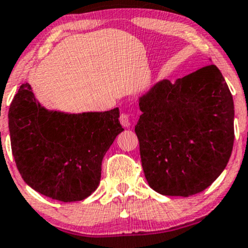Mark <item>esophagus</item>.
Wrapping results in <instances>:
<instances>
[{
	"label": "esophagus",
	"mask_w": 248,
	"mask_h": 248,
	"mask_svg": "<svg viewBox=\"0 0 248 248\" xmlns=\"http://www.w3.org/2000/svg\"><path fill=\"white\" fill-rule=\"evenodd\" d=\"M120 122H121V124L124 127H129L130 126V119H129L128 114L122 113L121 115H120Z\"/></svg>",
	"instance_id": "34e87169"
}]
</instances>
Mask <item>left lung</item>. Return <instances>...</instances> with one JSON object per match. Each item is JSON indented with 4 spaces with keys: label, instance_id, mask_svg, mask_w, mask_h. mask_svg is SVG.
Returning a JSON list of instances; mask_svg holds the SVG:
<instances>
[{
    "label": "left lung",
    "instance_id": "1",
    "mask_svg": "<svg viewBox=\"0 0 248 248\" xmlns=\"http://www.w3.org/2000/svg\"><path fill=\"white\" fill-rule=\"evenodd\" d=\"M135 126L149 186L170 197H190L225 170L234 142V103L224 76L206 66L162 80L139 99Z\"/></svg>",
    "mask_w": 248,
    "mask_h": 248
}]
</instances>
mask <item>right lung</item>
<instances>
[{"label":"right lung","mask_w":248,"mask_h":248,"mask_svg":"<svg viewBox=\"0 0 248 248\" xmlns=\"http://www.w3.org/2000/svg\"><path fill=\"white\" fill-rule=\"evenodd\" d=\"M119 108L68 114L48 110L23 83L10 105L9 133L16 167L27 185L63 202L97 188L106 152L124 130Z\"/></svg>","instance_id":"add662e5"}]
</instances>
